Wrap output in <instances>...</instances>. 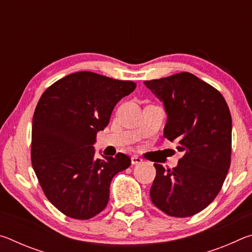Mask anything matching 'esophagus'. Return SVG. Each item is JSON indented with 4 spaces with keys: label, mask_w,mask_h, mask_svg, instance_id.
<instances>
[{
    "label": "esophagus",
    "mask_w": 252,
    "mask_h": 252,
    "mask_svg": "<svg viewBox=\"0 0 252 252\" xmlns=\"http://www.w3.org/2000/svg\"><path fill=\"white\" fill-rule=\"evenodd\" d=\"M143 160H142V158H140V157H138V156H132V158H131V162H132V164H138V163H141Z\"/></svg>",
    "instance_id": "obj_1"
}]
</instances>
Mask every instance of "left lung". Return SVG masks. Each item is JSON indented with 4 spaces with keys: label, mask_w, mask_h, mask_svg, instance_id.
<instances>
[{
    "label": "left lung",
    "mask_w": 252,
    "mask_h": 252,
    "mask_svg": "<svg viewBox=\"0 0 252 252\" xmlns=\"http://www.w3.org/2000/svg\"><path fill=\"white\" fill-rule=\"evenodd\" d=\"M144 84L163 103V135L183 152L176 168L155 163L152 203L168 216H193L213 201L228 173L232 132L228 104L218 90L189 72Z\"/></svg>",
    "instance_id": "obj_1"
}]
</instances>
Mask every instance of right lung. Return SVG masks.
Instances as JSON below:
<instances>
[{
  "instance_id": "add662e5",
  "label": "right lung",
  "mask_w": 252,
  "mask_h": 252,
  "mask_svg": "<svg viewBox=\"0 0 252 252\" xmlns=\"http://www.w3.org/2000/svg\"><path fill=\"white\" fill-rule=\"evenodd\" d=\"M120 81L82 71L57 81L40 97L32 122L31 159L46 198L65 216L88 220L106 207L113 177L131 159H96V133L109 125L122 97L135 89Z\"/></svg>"
}]
</instances>
